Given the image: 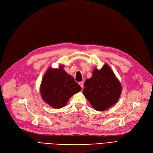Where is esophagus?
I'll return each instance as SVG.
<instances>
[{
  "label": "esophagus",
  "mask_w": 153,
  "mask_h": 153,
  "mask_svg": "<svg viewBox=\"0 0 153 153\" xmlns=\"http://www.w3.org/2000/svg\"><path fill=\"white\" fill-rule=\"evenodd\" d=\"M79 85L81 86L82 88L83 87V85H84V84H83V82H79Z\"/></svg>",
  "instance_id": "obj_1"
}]
</instances>
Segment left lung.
Returning a JSON list of instances; mask_svg holds the SVG:
<instances>
[{"mask_svg": "<svg viewBox=\"0 0 153 153\" xmlns=\"http://www.w3.org/2000/svg\"><path fill=\"white\" fill-rule=\"evenodd\" d=\"M84 85L83 94L92 107L100 111L115 105L122 91L121 84L106 63L100 70L95 69Z\"/></svg>", "mask_w": 153, "mask_h": 153, "instance_id": "8db88e82", "label": "left lung"}]
</instances>
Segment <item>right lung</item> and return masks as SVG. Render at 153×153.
Wrapping results in <instances>:
<instances>
[{
	"mask_svg": "<svg viewBox=\"0 0 153 153\" xmlns=\"http://www.w3.org/2000/svg\"><path fill=\"white\" fill-rule=\"evenodd\" d=\"M63 67L61 65L58 69H48L40 86L43 100L56 109L65 106L72 95L81 91V87L64 71Z\"/></svg>",
	"mask_w": 153,
	"mask_h": 153,
	"instance_id": "1",
	"label": "right lung"
}]
</instances>
